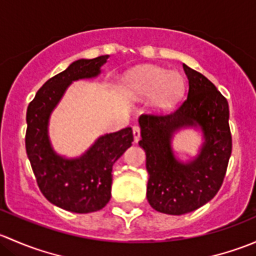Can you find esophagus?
I'll return each instance as SVG.
<instances>
[{
  "instance_id": "obj_1",
  "label": "esophagus",
  "mask_w": 256,
  "mask_h": 256,
  "mask_svg": "<svg viewBox=\"0 0 256 256\" xmlns=\"http://www.w3.org/2000/svg\"><path fill=\"white\" fill-rule=\"evenodd\" d=\"M132 132H134V140H135V142H138V140H140L141 138V128L140 126L135 125L132 128Z\"/></svg>"
}]
</instances>
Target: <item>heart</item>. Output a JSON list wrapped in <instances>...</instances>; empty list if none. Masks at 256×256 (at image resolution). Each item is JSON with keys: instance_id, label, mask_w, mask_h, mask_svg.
<instances>
[{"instance_id": "b5f03b06", "label": "heart", "mask_w": 256, "mask_h": 256, "mask_svg": "<svg viewBox=\"0 0 256 256\" xmlns=\"http://www.w3.org/2000/svg\"><path fill=\"white\" fill-rule=\"evenodd\" d=\"M126 85L132 98L144 99L152 96V108L166 110L180 96L184 82L180 74L147 66L131 72L126 78Z\"/></svg>"}]
</instances>
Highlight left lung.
Segmentation results:
<instances>
[{"label":"left lung","instance_id":"1","mask_svg":"<svg viewBox=\"0 0 256 256\" xmlns=\"http://www.w3.org/2000/svg\"><path fill=\"white\" fill-rule=\"evenodd\" d=\"M187 98L168 114H144L138 118L148 172L147 200L157 212L180 216L196 210L218 193L232 154L229 106L216 85L183 64ZM200 126L205 144L194 160L183 164L172 151L177 130Z\"/></svg>","mask_w":256,"mask_h":256}]
</instances>
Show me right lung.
<instances>
[{
    "instance_id": "1",
    "label": "right lung",
    "mask_w": 256,
    "mask_h": 256,
    "mask_svg": "<svg viewBox=\"0 0 256 256\" xmlns=\"http://www.w3.org/2000/svg\"><path fill=\"white\" fill-rule=\"evenodd\" d=\"M109 56L79 59L43 84L27 109L26 151L40 192L56 207L90 213L104 208L112 197V166L132 144V128L106 134L78 158L68 160L52 148L49 116L72 82L94 78Z\"/></svg>"
}]
</instances>
